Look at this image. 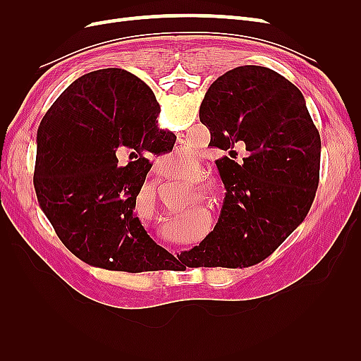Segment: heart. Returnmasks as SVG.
I'll return each mask as SVG.
<instances>
[{
    "label": "heart",
    "instance_id": "heart-1",
    "mask_svg": "<svg viewBox=\"0 0 361 361\" xmlns=\"http://www.w3.org/2000/svg\"><path fill=\"white\" fill-rule=\"evenodd\" d=\"M171 158V166H173V170L171 171H182L188 167H192L195 162H197V157H195L194 150L192 149H182L179 152H173V154L170 155ZM178 170L176 171V169Z\"/></svg>",
    "mask_w": 361,
    "mask_h": 361
}]
</instances>
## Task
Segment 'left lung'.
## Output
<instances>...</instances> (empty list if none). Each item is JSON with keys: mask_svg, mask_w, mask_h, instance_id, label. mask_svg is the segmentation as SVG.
<instances>
[{"mask_svg": "<svg viewBox=\"0 0 361 361\" xmlns=\"http://www.w3.org/2000/svg\"><path fill=\"white\" fill-rule=\"evenodd\" d=\"M211 145L245 143L243 162L223 157L226 188L214 231L191 248V267L247 268L274 253L300 226L319 183L321 137L302 93L262 66H239L216 78L200 105Z\"/></svg>", "mask_w": 361, "mask_h": 361, "instance_id": "8db88e82", "label": "left lung"}]
</instances>
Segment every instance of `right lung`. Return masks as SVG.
I'll return each mask as SVG.
<instances>
[{"label": "right lung", "mask_w": 361, "mask_h": 361, "mask_svg": "<svg viewBox=\"0 0 361 361\" xmlns=\"http://www.w3.org/2000/svg\"><path fill=\"white\" fill-rule=\"evenodd\" d=\"M159 111L146 82L110 68L73 81L42 118L37 200L60 241L85 264L143 272L166 269L173 259L135 215L152 167L146 154H159L176 140L159 129ZM123 151L135 161L118 168Z\"/></svg>", "instance_id": "right-lung-1"}]
</instances>
